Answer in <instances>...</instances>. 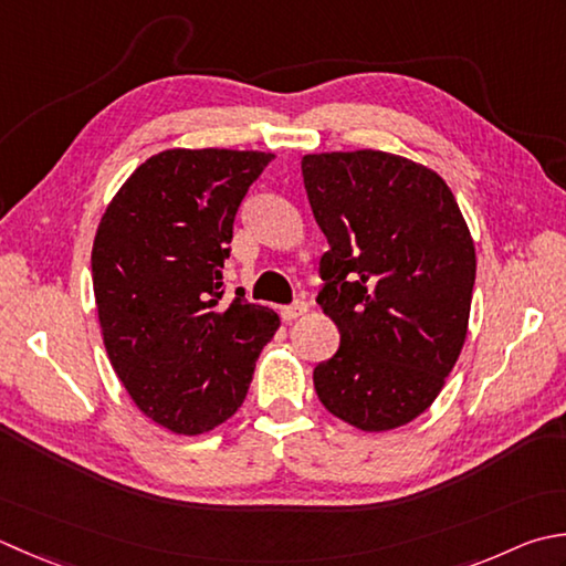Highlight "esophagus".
<instances>
[{"mask_svg":"<svg viewBox=\"0 0 566 566\" xmlns=\"http://www.w3.org/2000/svg\"><path fill=\"white\" fill-rule=\"evenodd\" d=\"M306 312H308V304L302 302V298H298V302H294V304L282 308V318H284V321H294V318H298V316H304Z\"/></svg>","mask_w":566,"mask_h":566,"instance_id":"obj_1","label":"esophagus"}]
</instances>
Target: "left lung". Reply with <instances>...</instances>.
<instances>
[{
    "label": "left lung",
    "instance_id": "obj_1",
    "mask_svg": "<svg viewBox=\"0 0 566 566\" xmlns=\"http://www.w3.org/2000/svg\"><path fill=\"white\" fill-rule=\"evenodd\" d=\"M331 250L318 306L340 346L314 368L331 415L360 431L405 427L431 407L469 334L471 230L429 166L380 149L302 157Z\"/></svg>",
    "mask_w": 566,
    "mask_h": 566
}]
</instances>
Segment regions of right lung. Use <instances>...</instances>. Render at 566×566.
<instances>
[{
    "instance_id": "right-lung-1",
    "label": "right lung",
    "mask_w": 566,
    "mask_h": 566,
    "mask_svg": "<svg viewBox=\"0 0 566 566\" xmlns=\"http://www.w3.org/2000/svg\"><path fill=\"white\" fill-rule=\"evenodd\" d=\"M272 151L166 149L132 171L93 242V292L113 370L144 415L196 437L238 412L280 314L235 292L232 220Z\"/></svg>"
}]
</instances>
